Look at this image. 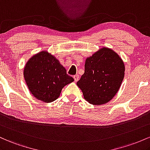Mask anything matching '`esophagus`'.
Instances as JSON below:
<instances>
[{"instance_id": "esophagus-1", "label": "esophagus", "mask_w": 150, "mask_h": 150, "mask_svg": "<svg viewBox=\"0 0 150 150\" xmlns=\"http://www.w3.org/2000/svg\"><path fill=\"white\" fill-rule=\"evenodd\" d=\"M74 81H78L79 79V75H78V74L74 75Z\"/></svg>"}]
</instances>
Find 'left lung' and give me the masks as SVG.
I'll return each instance as SVG.
<instances>
[{
    "mask_svg": "<svg viewBox=\"0 0 150 150\" xmlns=\"http://www.w3.org/2000/svg\"><path fill=\"white\" fill-rule=\"evenodd\" d=\"M125 75L122 59L111 49H100L85 62V71L76 84L91 104L109 102L120 88Z\"/></svg>",
    "mask_w": 150,
    "mask_h": 150,
    "instance_id": "obj_1",
    "label": "left lung"
}]
</instances>
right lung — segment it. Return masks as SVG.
I'll use <instances>...</instances> for the list:
<instances>
[{"label": "right lung", "mask_w": 150, "mask_h": 150, "mask_svg": "<svg viewBox=\"0 0 150 150\" xmlns=\"http://www.w3.org/2000/svg\"><path fill=\"white\" fill-rule=\"evenodd\" d=\"M23 74L30 93L45 103L58 98L62 88L74 81L59 60L47 51L32 57L25 64Z\"/></svg>", "instance_id": "right-lung-1"}]
</instances>
